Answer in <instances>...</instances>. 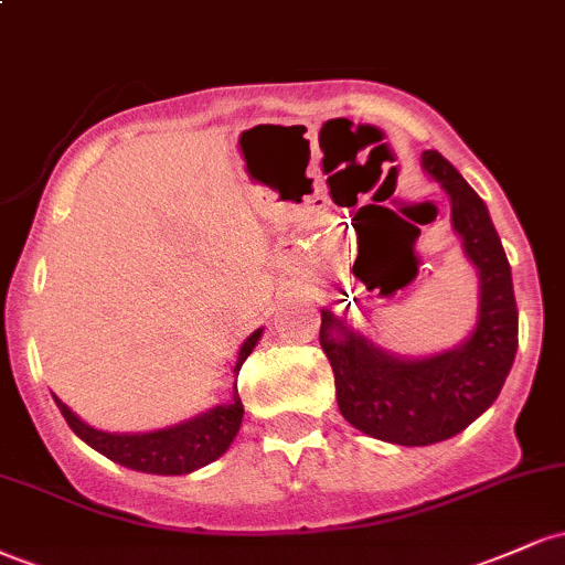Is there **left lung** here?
<instances>
[{"label":"left lung","instance_id":"1","mask_svg":"<svg viewBox=\"0 0 565 565\" xmlns=\"http://www.w3.org/2000/svg\"><path fill=\"white\" fill-rule=\"evenodd\" d=\"M423 170L451 201V228L478 270L476 327L459 345L401 355L334 310H321V348L334 372L337 406L355 430L398 446H430L462 433L497 401L518 350L512 274L483 199L438 151Z\"/></svg>","mask_w":565,"mask_h":565}]
</instances>
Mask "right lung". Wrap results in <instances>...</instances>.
I'll use <instances>...</instances> for the list:
<instances>
[{
	"label": "right lung",
	"mask_w": 565,
	"mask_h": 565,
	"mask_svg": "<svg viewBox=\"0 0 565 565\" xmlns=\"http://www.w3.org/2000/svg\"><path fill=\"white\" fill-rule=\"evenodd\" d=\"M260 337L263 327L246 337L242 350H238L233 374H238L246 355L255 350ZM53 398L63 417H66L71 430L84 444L93 446L95 451H100L103 457H108L116 465H125V468L138 472H151V476H185V472H193L204 468V465L215 462V459H220L231 449L233 438H236L244 419V404L238 398L236 387H233V398L228 404L212 406L206 412L196 414V417L183 419V423L148 433L97 430V427L84 423L79 414L71 412L57 395H53Z\"/></svg>",
	"instance_id": "add662e5"
}]
</instances>
